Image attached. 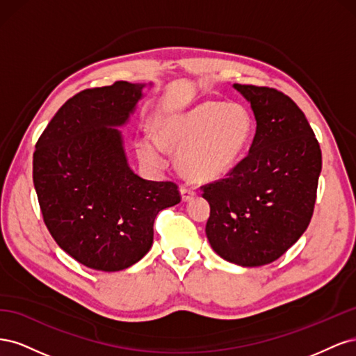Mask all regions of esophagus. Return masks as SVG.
I'll return each mask as SVG.
<instances>
[{
    "label": "esophagus",
    "instance_id": "34e87169",
    "mask_svg": "<svg viewBox=\"0 0 356 356\" xmlns=\"http://www.w3.org/2000/svg\"><path fill=\"white\" fill-rule=\"evenodd\" d=\"M196 195V191L193 190L191 187H181V196H182V200L184 202H187V200H190V199H193V196Z\"/></svg>",
    "mask_w": 356,
    "mask_h": 356
}]
</instances>
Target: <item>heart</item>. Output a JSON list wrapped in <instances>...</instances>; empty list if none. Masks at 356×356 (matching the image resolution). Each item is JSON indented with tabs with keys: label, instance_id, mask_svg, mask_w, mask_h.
<instances>
[{
	"label": "heart",
	"instance_id": "heart-1",
	"mask_svg": "<svg viewBox=\"0 0 356 356\" xmlns=\"http://www.w3.org/2000/svg\"><path fill=\"white\" fill-rule=\"evenodd\" d=\"M156 142L178 152V168L193 181L224 177L242 157L252 135V117L241 104L202 102L186 113L159 117L153 123ZM138 154L159 165L160 149L153 141H139Z\"/></svg>",
	"mask_w": 356,
	"mask_h": 356
}]
</instances>
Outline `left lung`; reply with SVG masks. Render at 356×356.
I'll return each mask as SVG.
<instances>
[{"label":"left lung","mask_w":356,"mask_h":356,"mask_svg":"<svg viewBox=\"0 0 356 356\" xmlns=\"http://www.w3.org/2000/svg\"><path fill=\"white\" fill-rule=\"evenodd\" d=\"M251 102L257 129L225 178L200 187L209 202L207 236L224 260L243 267L277 260L305 233L316 202L322 154L305 113L266 86L234 84Z\"/></svg>","instance_id":"left-lung-1"}]
</instances>
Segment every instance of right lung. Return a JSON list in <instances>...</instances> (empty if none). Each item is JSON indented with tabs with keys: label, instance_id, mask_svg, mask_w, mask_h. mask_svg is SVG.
<instances>
[{
	"label": "right lung",
	"instance_id": "add662e5",
	"mask_svg": "<svg viewBox=\"0 0 356 356\" xmlns=\"http://www.w3.org/2000/svg\"><path fill=\"white\" fill-rule=\"evenodd\" d=\"M145 84L115 81L74 95L35 144L32 178L50 234L86 267L118 272L153 245L161 209L181 202L172 181L129 168L122 134Z\"/></svg>",
	"mask_w": 356,
	"mask_h": 356
}]
</instances>
